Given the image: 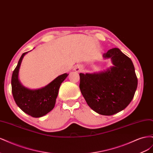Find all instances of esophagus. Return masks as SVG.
I'll return each mask as SVG.
<instances>
[{
	"instance_id": "1",
	"label": "esophagus",
	"mask_w": 153,
	"mask_h": 153,
	"mask_svg": "<svg viewBox=\"0 0 153 153\" xmlns=\"http://www.w3.org/2000/svg\"><path fill=\"white\" fill-rule=\"evenodd\" d=\"M75 69V71L79 72V71H80L82 70V68L80 66H76L75 67V69Z\"/></svg>"
}]
</instances>
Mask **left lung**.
I'll list each match as a JSON object with an SVG mask.
<instances>
[{"mask_svg":"<svg viewBox=\"0 0 153 153\" xmlns=\"http://www.w3.org/2000/svg\"><path fill=\"white\" fill-rule=\"evenodd\" d=\"M112 66L103 71L80 73V89L89 107L99 114L112 115L130 103L138 80L131 60L117 48L103 55Z\"/></svg>","mask_w":153,"mask_h":153,"instance_id":"8db88e82","label":"left lung"}]
</instances>
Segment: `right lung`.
<instances>
[{
    "instance_id": "right-lung-1",
    "label": "right lung",
    "mask_w": 153,
    "mask_h": 153,
    "mask_svg": "<svg viewBox=\"0 0 153 153\" xmlns=\"http://www.w3.org/2000/svg\"><path fill=\"white\" fill-rule=\"evenodd\" d=\"M25 52L18 62L11 78L12 93L14 100L23 112L33 117H41L50 112L55 106L60 86L69 74L58 76L46 86L38 89H30L22 84L18 78L22 60L28 53Z\"/></svg>"
}]
</instances>
